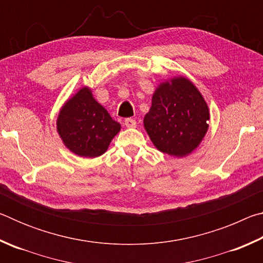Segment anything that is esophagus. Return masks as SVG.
Masks as SVG:
<instances>
[{
    "label": "esophagus",
    "mask_w": 263,
    "mask_h": 263,
    "mask_svg": "<svg viewBox=\"0 0 263 263\" xmlns=\"http://www.w3.org/2000/svg\"><path fill=\"white\" fill-rule=\"evenodd\" d=\"M124 124H125L126 127H136L137 126V122L132 118H126L125 121H124Z\"/></svg>",
    "instance_id": "1"
}]
</instances>
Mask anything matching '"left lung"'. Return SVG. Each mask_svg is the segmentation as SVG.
<instances>
[{
    "label": "left lung",
    "mask_w": 263,
    "mask_h": 263,
    "mask_svg": "<svg viewBox=\"0 0 263 263\" xmlns=\"http://www.w3.org/2000/svg\"><path fill=\"white\" fill-rule=\"evenodd\" d=\"M209 119L208 104L201 92L188 79L179 77L157 88L144 126L160 152L184 157L201 144Z\"/></svg>",
    "instance_id": "8db88e82"
}]
</instances>
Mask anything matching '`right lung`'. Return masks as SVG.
Wrapping results in <instances>:
<instances>
[{"label":"right lung","mask_w":263,"mask_h":263,"mask_svg":"<svg viewBox=\"0 0 263 263\" xmlns=\"http://www.w3.org/2000/svg\"><path fill=\"white\" fill-rule=\"evenodd\" d=\"M58 133L69 151L79 157L96 158L108 149L121 124L83 87L66 102L57 121Z\"/></svg>","instance_id":"right-lung-1"}]
</instances>
